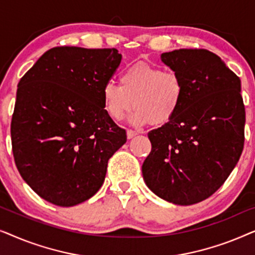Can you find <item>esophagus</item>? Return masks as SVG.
<instances>
[{"instance_id":"esophagus-1","label":"esophagus","mask_w":255,"mask_h":255,"mask_svg":"<svg viewBox=\"0 0 255 255\" xmlns=\"http://www.w3.org/2000/svg\"><path fill=\"white\" fill-rule=\"evenodd\" d=\"M138 133L135 131H132V130H128L127 131V135H128V139H132L133 137H135Z\"/></svg>"}]
</instances>
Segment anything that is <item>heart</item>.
<instances>
[{"mask_svg": "<svg viewBox=\"0 0 255 255\" xmlns=\"http://www.w3.org/2000/svg\"><path fill=\"white\" fill-rule=\"evenodd\" d=\"M120 83L109 81L102 87L104 111L114 121L123 120L133 106L130 117L133 124H166L173 120L184 99L180 75L159 66L132 65L122 73Z\"/></svg>", "mask_w": 255, "mask_h": 255, "instance_id": "1", "label": "heart"}]
</instances>
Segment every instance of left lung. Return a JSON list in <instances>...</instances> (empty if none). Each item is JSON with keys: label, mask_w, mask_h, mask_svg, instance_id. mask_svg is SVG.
Masks as SVG:
<instances>
[{"label": "left lung", "mask_w": 255, "mask_h": 255, "mask_svg": "<svg viewBox=\"0 0 255 255\" xmlns=\"http://www.w3.org/2000/svg\"><path fill=\"white\" fill-rule=\"evenodd\" d=\"M161 61L182 79L184 99L172 121L148 132L142 177L162 200L191 205L218 190L242 155V82L208 50L180 48L162 53Z\"/></svg>", "instance_id": "obj_1"}]
</instances>
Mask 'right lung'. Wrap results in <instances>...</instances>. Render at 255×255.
I'll return each mask as SVG.
<instances>
[{
    "label": "right lung",
    "mask_w": 255,
    "mask_h": 255,
    "mask_svg": "<svg viewBox=\"0 0 255 255\" xmlns=\"http://www.w3.org/2000/svg\"><path fill=\"white\" fill-rule=\"evenodd\" d=\"M122 61L116 48L53 47L18 83L12 153L23 180L45 201L73 207L104 182L127 133L104 111L102 87Z\"/></svg>",
    "instance_id": "add662e5"
}]
</instances>
